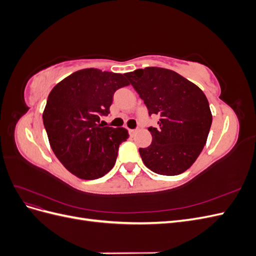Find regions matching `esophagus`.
Masks as SVG:
<instances>
[{
	"mask_svg": "<svg viewBox=\"0 0 256 256\" xmlns=\"http://www.w3.org/2000/svg\"><path fill=\"white\" fill-rule=\"evenodd\" d=\"M129 132H130V136H134L136 134V130H134V129H130V130H129Z\"/></svg>",
	"mask_w": 256,
	"mask_h": 256,
	"instance_id": "esophagus-1",
	"label": "esophagus"
}]
</instances>
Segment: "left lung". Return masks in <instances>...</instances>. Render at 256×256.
Here are the masks:
<instances>
[{
  "label": "left lung",
  "instance_id": "8db88e82",
  "mask_svg": "<svg viewBox=\"0 0 256 256\" xmlns=\"http://www.w3.org/2000/svg\"><path fill=\"white\" fill-rule=\"evenodd\" d=\"M125 76L150 115L160 116L159 126L148 128L152 144L138 150L144 164L166 176L187 171L203 150L212 122L203 90L166 68L146 67Z\"/></svg>",
  "mask_w": 256,
  "mask_h": 256
}]
</instances>
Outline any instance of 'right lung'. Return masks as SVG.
Listing matches in <instances>:
<instances>
[{
  "label": "right lung",
  "mask_w": 256,
  "mask_h": 256,
  "mask_svg": "<svg viewBox=\"0 0 256 256\" xmlns=\"http://www.w3.org/2000/svg\"><path fill=\"white\" fill-rule=\"evenodd\" d=\"M125 74L86 68L52 88L42 113L49 143L56 158L81 180H97L114 166L125 128L104 127L116 90L127 86Z\"/></svg>",
  "instance_id": "1"
}]
</instances>
